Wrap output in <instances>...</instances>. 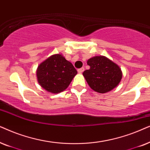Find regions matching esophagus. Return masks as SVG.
<instances>
[{"instance_id":"1","label":"esophagus","mask_w":150,"mask_h":150,"mask_svg":"<svg viewBox=\"0 0 150 150\" xmlns=\"http://www.w3.org/2000/svg\"><path fill=\"white\" fill-rule=\"evenodd\" d=\"M83 71H84V68H83V67L81 68V69H79L78 70H77V71H78L79 73H82Z\"/></svg>"}]
</instances>
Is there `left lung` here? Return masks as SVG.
Wrapping results in <instances>:
<instances>
[{"instance_id":"left-lung-1","label":"left lung","mask_w":150,"mask_h":150,"mask_svg":"<svg viewBox=\"0 0 150 150\" xmlns=\"http://www.w3.org/2000/svg\"><path fill=\"white\" fill-rule=\"evenodd\" d=\"M90 69L83 71L89 86L99 93H105L117 86L122 78L119 67L105 56H95L87 62Z\"/></svg>"}]
</instances>
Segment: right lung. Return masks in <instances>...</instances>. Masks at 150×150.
Instances as JSON below:
<instances>
[{
	"instance_id": "obj_1",
	"label": "right lung",
	"mask_w": 150,
	"mask_h": 150,
	"mask_svg": "<svg viewBox=\"0 0 150 150\" xmlns=\"http://www.w3.org/2000/svg\"><path fill=\"white\" fill-rule=\"evenodd\" d=\"M77 71L61 54L51 55L38 66L37 77L40 85L52 93L67 89Z\"/></svg>"
}]
</instances>
